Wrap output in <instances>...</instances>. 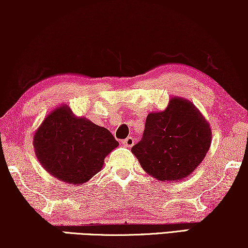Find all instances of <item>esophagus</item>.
Returning a JSON list of instances; mask_svg holds the SVG:
<instances>
[{
	"label": "esophagus",
	"mask_w": 248,
	"mask_h": 248,
	"mask_svg": "<svg viewBox=\"0 0 248 248\" xmlns=\"http://www.w3.org/2000/svg\"><path fill=\"white\" fill-rule=\"evenodd\" d=\"M122 143H123L124 147H126V148H131L132 145L134 144V139L132 138V137H127L126 139H124V140L122 141Z\"/></svg>",
	"instance_id": "1"
}]
</instances>
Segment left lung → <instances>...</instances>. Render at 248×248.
Instances as JSON below:
<instances>
[{
	"label": "left lung",
	"instance_id": "obj_1",
	"mask_svg": "<svg viewBox=\"0 0 248 248\" xmlns=\"http://www.w3.org/2000/svg\"><path fill=\"white\" fill-rule=\"evenodd\" d=\"M210 144L211 130L198 108L172 98L165 110L148 115L141 141L131 151L149 175L177 182L201 164Z\"/></svg>",
	"mask_w": 248,
	"mask_h": 248
}]
</instances>
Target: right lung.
Instances as JSON below:
<instances>
[{
	"label": "right lung",
	"instance_id": "obj_1",
	"mask_svg": "<svg viewBox=\"0 0 248 248\" xmlns=\"http://www.w3.org/2000/svg\"><path fill=\"white\" fill-rule=\"evenodd\" d=\"M36 155L54 177L83 184L100 170L105 157L118 145L107 128L76 117L67 106L53 110L33 137Z\"/></svg>",
	"mask_w": 248,
	"mask_h": 248
}]
</instances>
